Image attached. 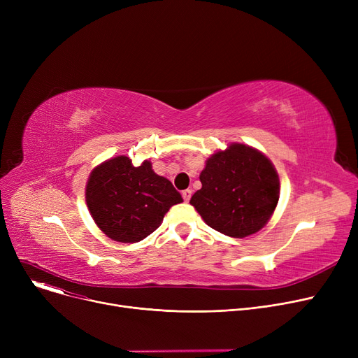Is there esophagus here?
I'll return each mask as SVG.
<instances>
[{"mask_svg":"<svg viewBox=\"0 0 358 358\" xmlns=\"http://www.w3.org/2000/svg\"><path fill=\"white\" fill-rule=\"evenodd\" d=\"M181 194H182L184 201H190V199H192V190L187 189V190H184Z\"/></svg>","mask_w":358,"mask_h":358,"instance_id":"34e87169","label":"esophagus"}]
</instances>
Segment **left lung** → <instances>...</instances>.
<instances>
[{"label":"left lung","mask_w":358,"mask_h":358,"mask_svg":"<svg viewBox=\"0 0 358 358\" xmlns=\"http://www.w3.org/2000/svg\"><path fill=\"white\" fill-rule=\"evenodd\" d=\"M190 203L215 231L232 238L258 232L271 217L280 181L271 161L250 146L232 143L213 154Z\"/></svg>","instance_id":"left-lung-1"}]
</instances>
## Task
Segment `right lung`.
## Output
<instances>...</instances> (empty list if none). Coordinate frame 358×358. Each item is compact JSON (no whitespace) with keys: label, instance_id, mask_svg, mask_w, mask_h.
<instances>
[{"label":"right lung","instance_id":"obj_1","mask_svg":"<svg viewBox=\"0 0 358 358\" xmlns=\"http://www.w3.org/2000/svg\"><path fill=\"white\" fill-rule=\"evenodd\" d=\"M90 213L113 241L131 243L152 234L181 194L154 173L149 161L134 166L129 157L111 158L91 173L85 190Z\"/></svg>","mask_w":358,"mask_h":358}]
</instances>
